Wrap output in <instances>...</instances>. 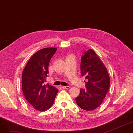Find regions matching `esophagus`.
Masks as SVG:
<instances>
[{
    "label": "esophagus",
    "mask_w": 133,
    "mask_h": 133,
    "mask_svg": "<svg viewBox=\"0 0 133 133\" xmlns=\"http://www.w3.org/2000/svg\"><path fill=\"white\" fill-rule=\"evenodd\" d=\"M61 87L63 89H69V88H70V87H69V86H61Z\"/></svg>",
    "instance_id": "obj_1"
}]
</instances>
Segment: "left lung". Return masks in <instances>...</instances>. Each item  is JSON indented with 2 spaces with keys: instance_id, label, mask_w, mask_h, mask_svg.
<instances>
[{
  "instance_id": "8db88e82",
  "label": "left lung",
  "mask_w": 133,
  "mask_h": 133,
  "mask_svg": "<svg viewBox=\"0 0 133 133\" xmlns=\"http://www.w3.org/2000/svg\"><path fill=\"white\" fill-rule=\"evenodd\" d=\"M81 73L88 80L86 89H80L75 98L78 106L87 111L93 110L104 101L110 87V78L107 69L96 53L89 49L81 58Z\"/></svg>"
}]
</instances>
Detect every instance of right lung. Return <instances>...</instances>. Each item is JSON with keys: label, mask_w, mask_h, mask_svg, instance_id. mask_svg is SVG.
Masks as SVG:
<instances>
[{"label": "right lung", "mask_w": 133, "mask_h": 133, "mask_svg": "<svg viewBox=\"0 0 133 133\" xmlns=\"http://www.w3.org/2000/svg\"><path fill=\"white\" fill-rule=\"evenodd\" d=\"M57 48L47 47L35 53L27 61L22 73V89L26 100L35 109L44 111L53 105L58 90L45 85L48 65Z\"/></svg>", "instance_id": "add662e5"}]
</instances>
